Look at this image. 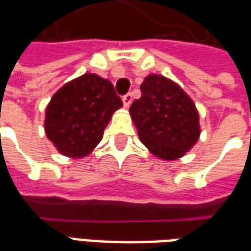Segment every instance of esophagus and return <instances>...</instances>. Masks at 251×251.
Listing matches in <instances>:
<instances>
[{
	"instance_id": "obj_1",
	"label": "esophagus",
	"mask_w": 251,
	"mask_h": 251,
	"mask_svg": "<svg viewBox=\"0 0 251 251\" xmlns=\"http://www.w3.org/2000/svg\"><path fill=\"white\" fill-rule=\"evenodd\" d=\"M122 102H124V106H125V107H129L131 102H133V95H131L130 93L126 94V95H124V98H122Z\"/></svg>"
}]
</instances>
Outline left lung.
Segmentation results:
<instances>
[{
    "label": "left lung",
    "instance_id": "8db88e82",
    "mask_svg": "<svg viewBox=\"0 0 251 251\" xmlns=\"http://www.w3.org/2000/svg\"><path fill=\"white\" fill-rule=\"evenodd\" d=\"M141 93L129 109L141 142L161 160L183 157L200 136L194 100L177 83L157 74L144 79Z\"/></svg>",
    "mask_w": 251,
    "mask_h": 251
}]
</instances>
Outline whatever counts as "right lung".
<instances>
[{
	"mask_svg": "<svg viewBox=\"0 0 251 251\" xmlns=\"http://www.w3.org/2000/svg\"><path fill=\"white\" fill-rule=\"evenodd\" d=\"M120 107L122 100L111 82L87 72L53 94L46 109V134L63 156L84 157L100 142Z\"/></svg>",
	"mask_w": 251,
	"mask_h": 251,
	"instance_id": "obj_1",
	"label": "right lung"
}]
</instances>
